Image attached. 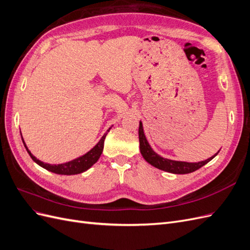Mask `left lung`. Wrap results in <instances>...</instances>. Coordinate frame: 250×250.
I'll return each mask as SVG.
<instances>
[{
    "instance_id": "1",
    "label": "left lung",
    "mask_w": 250,
    "mask_h": 250,
    "mask_svg": "<svg viewBox=\"0 0 250 250\" xmlns=\"http://www.w3.org/2000/svg\"><path fill=\"white\" fill-rule=\"evenodd\" d=\"M139 139H140V150L144 160L157 169L169 172V173H173V174H188V173H192L196 170H198L199 168L203 167L204 165H207L208 162L213 160V158L219 153V151H220L219 150L216 154L208 158V160L198 162V163H187V162L173 161V160H169V158H165L160 154H157L152 149V147L150 146V144L146 139L145 132H144L142 121H140Z\"/></svg>"
}]
</instances>
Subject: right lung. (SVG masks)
<instances>
[{
    "label": "right lung",
    "instance_id": "1",
    "mask_svg": "<svg viewBox=\"0 0 250 250\" xmlns=\"http://www.w3.org/2000/svg\"><path fill=\"white\" fill-rule=\"evenodd\" d=\"M111 127L108 128L107 131L105 132L103 134V137L100 139V141L98 142L96 145L88 151V152H86L85 154H83L77 158H75V160H73V161L66 162L63 164H58V165H51V164H47V163H43L40 160H37V158L31 152H30V150L28 149L24 139L21 138V140H22V143H24V146L27 150V152L29 153V155L31 156L32 160L37 165H40L41 167H42L43 169H46L50 172H53V173L62 174V175H75V174H80L82 172L88 170L94 164L97 163L98 160H99V157L102 154L103 147H104V140H105V138H106V135L109 132V130L111 129Z\"/></svg>",
    "mask_w": 250,
    "mask_h": 250
}]
</instances>
